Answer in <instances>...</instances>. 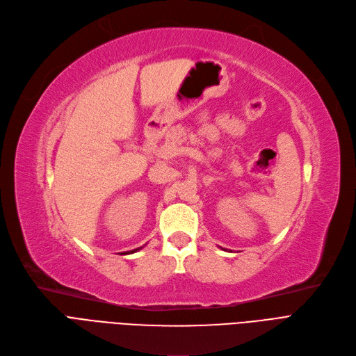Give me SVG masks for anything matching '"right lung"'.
<instances>
[{"mask_svg":"<svg viewBox=\"0 0 356 356\" xmlns=\"http://www.w3.org/2000/svg\"><path fill=\"white\" fill-rule=\"evenodd\" d=\"M143 246H140V248H138V249H133V250H130V252H123V253H120V255H127V253H134V252H138V250H140Z\"/></svg>","mask_w":356,"mask_h":356,"instance_id":"1","label":"right lung"}]
</instances>
